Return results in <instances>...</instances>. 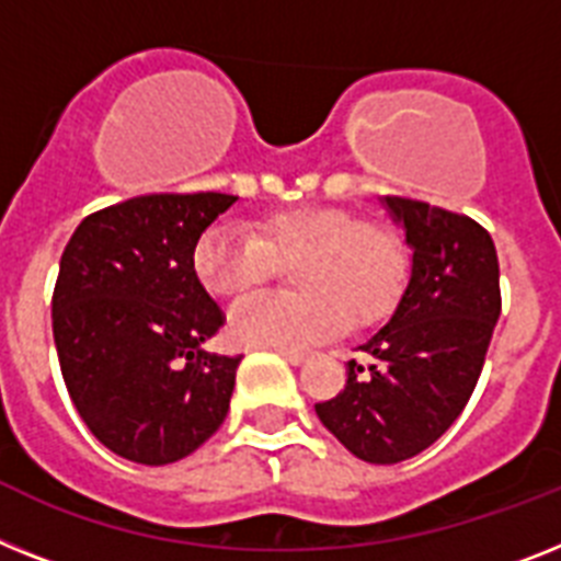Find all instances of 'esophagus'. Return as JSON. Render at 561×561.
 <instances>
[{"mask_svg": "<svg viewBox=\"0 0 561 561\" xmlns=\"http://www.w3.org/2000/svg\"><path fill=\"white\" fill-rule=\"evenodd\" d=\"M276 353H279L285 362H290V365H302V362L308 359V353H302V351H276Z\"/></svg>", "mask_w": 561, "mask_h": 561, "instance_id": "esophagus-1", "label": "esophagus"}]
</instances>
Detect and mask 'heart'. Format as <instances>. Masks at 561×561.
I'll return each instance as SVG.
<instances>
[{
  "instance_id": "heart-1",
  "label": "heart",
  "mask_w": 561,
  "mask_h": 561,
  "mask_svg": "<svg viewBox=\"0 0 561 561\" xmlns=\"http://www.w3.org/2000/svg\"><path fill=\"white\" fill-rule=\"evenodd\" d=\"M290 257L296 294L251 296L230 310L228 333L237 345L299 351L336 336L347 322H382L397 308L408 273L393 230L322 205L267 214L253 233L237 222L210 225L193 242L191 267L210 296L237 299L271 276L273 259Z\"/></svg>"
}]
</instances>
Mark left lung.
<instances>
[{"label": "left lung", "mask_w": 561, "mask_h": 561, "mask_svg": "<svg viewBox=\"0 0 561 561\" xmlns=\"http://www.w3.org/2000/svg\"><path fill=\"white\" fill-rule=\"evenodd\" d=\"M413 251L411 279L382 331L347 362L336 399L317 416L353 456L397 465L431 448L465 411L502 313L491 233L470 216L385 196Z\"/></svg>", "instance_id": "obj_1"}]
</instances>
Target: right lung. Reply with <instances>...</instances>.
I'll use <instances>...</instances> for the list:
<instances>
[{"label": "right lung", "instance_id": "right-lung-1", "mask_svg": "<svg viewBox=\"0 0 561 561\" xmlns=\"http://www.w3.org/2000/svg\"><path fill=\"white\" fill-rule=\"evenodd\" d=\"M237 202L148 193L84 216L54 288V342L79 416L107 450L171 465L228 416L242 356L205 342L222 310L191 267L193 242Z\"/></svg>", "mask_w": 561, "mask_h": 561}]
</instances>
